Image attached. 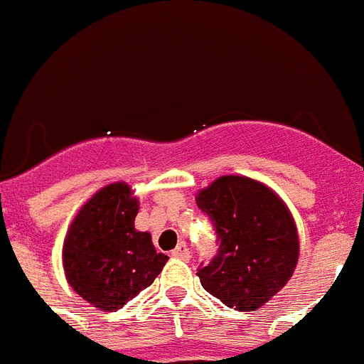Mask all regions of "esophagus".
I'll list each match as a JSON object with an SVG mask.
<instances>
[{
	"label": "esophagus",
	"mask_w": 364,
	"mask_h": 364,
	"mask_svg": "<svg viewBox=\"0 0 364 364\" xmlns=\"http://www.w3.org/2000/svg\"><path fill=\"white\" fill-rule=\"evenodd\" d=\"M171 255H173V257H176V259H182V261H188L191 257L190 248H188V244L186 242H180L178 246H176V248L171 252Z\"/></svg>",
	"instance_id": "1"
}]
</instances>
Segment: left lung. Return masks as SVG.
Returning a JSON list of instances; mask_svg holds the SVG:
<instances>
[{"label":"left lung","instance_id":"1","mask_svg":"<svg viewBox=\"0 0 364 364\" xmlns=\"http://www.w3.org/2000/svg\"><path fill=\"white\" fill-rule=\"evenodd\" d=\"M197 206L210 218L218 254L197 269L212 297L240 312H254L291 278L299 235L291 212L264 184L228 174L199 191Z\"/></svg>","mask_w":364,"mask_h":364}]
</instances>
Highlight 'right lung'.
<instances>
[{"mask_svg":"<svg viewBox=\"0 0 364 364\" xmlns=\"http://www.w3.org/2000/svg\"><path fill=\"white\" fill-rule=\"evenodd\" d=\"M139 200L126 182L105 186L78 210L63 242V270L77 295L103 312L152 286L167 255L135 229Z\"/></svg>","mask_w":364,"mask_h":364,"instance_id":"right-lung-1","label":"right lung"}]
</instances>
